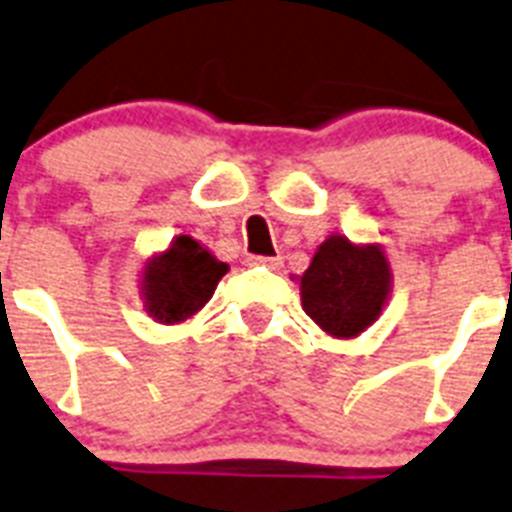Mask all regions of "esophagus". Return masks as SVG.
I'll return each instance as SVG.
<instances>
[{"label": "esophagus", "mask_w": 512, "mask_h": 512, "mask_svg": "<svg viewBox=\"0 0 512 512\" xmlns=\"http://www.w3.org/2000/svg\"><path fill=\"white\" fill-rule=\"evenodd\" d=\"M249 265H263L268 270H278L281 268V257H263V255H252L247 260Z\"/></svg>", "instance_id": "1"}]
</instances>
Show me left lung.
<instances>
[{
  "mask_svg": "<svg viewBox=\"0 0 512 512\" xmlns=\"http://www.w3.org/2000/svg\"><path fill=\"white\" fill-rule=\"evenodd\" d=\"M393 291V270L380 244H354L343 234L317 247L299 276L302 309L333 338H356L377 322Z\"/></svg>",
  "mask_w": 512,
  "mask_h": 512,
  "instance_id": "8db88e82",
  "label": "left lung"
}]
</instances>
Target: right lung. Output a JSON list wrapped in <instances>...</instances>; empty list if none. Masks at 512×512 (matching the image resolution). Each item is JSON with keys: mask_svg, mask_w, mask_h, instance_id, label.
<instances>
[{"mask_svg": "<svg viewBox=\"0 0 512 512\" xmlns=\"http://www.w3.org/2000/svg\"><path fill=\"white\" fill-rule=\"evenodd\" d=\"M229 273L205 244L179 234L169 247L148 257L140 273V296L148 317L163 325H179L197 315Z\"/></svg>", "mask_w": 512, "mask_h": 512, "instance_id": "1", "label": "right lung"}]
</instances>
